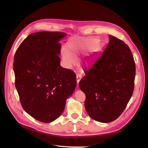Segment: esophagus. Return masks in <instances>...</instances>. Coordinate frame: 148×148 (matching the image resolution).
Wrapping results in <instances>:
<instances>
[{
	"mask_svg": "<svg viewBox=\"0 0 148 148\" xmlns=\"http://www.w3.org/2000/svg\"><path fill=\"white\" fill-rule=\"evenodd\" d=\"M76 78H77V82L78 84V82H79V81L81 80V79L82 78V75L80 74H77Z\"/></svg>",
	"mask_w": 148,
	"mask_h": 148,
	"instance_id": "obj_1",
	"label": "esophagus"
}]
</instances>
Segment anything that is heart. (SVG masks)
Returning <instances> with one entry per match:
<instances>
[{
	"label": "heart",
	"instance_id": "heart-1",
	"mask_svg": "<svg viewBox=\"0 0 148 148\" xmlns=\"http://www.w3.org/2000/svg\"><path fill=\"white\" fill-rule=\"evenodd\" d=\"M88 41L87 39H82L79 38H75L71 40L69 43V47L73 52L78 53L86 49L87 43ZM62 56L66 64L69 67L75 64L77 58V57L66 47H63L62 49ZM93 62L92 58H89L88 62L91 64Z\"/></svg>",
	"mask_w": 148,
	"mask_h": 148
}]
</instances>
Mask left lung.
I'll use <instances>...</instances> for the list:
<instances>
[{"label":"left lung","mask_w":148,"mask_h":148,"mask_svg":"<svg viewBox=\"0 0 148 148\" xmlns=\"http://www.w3.org/2000/svg\"><path fill=\"white\" fill-rule=\"evenodd\" d=\"M109 43L93 66L86 69L79 82L85 94V108L93 119L107 123L125 109L134 89L135 63L124 42L109 35Z\"/></svg>","instance_id":"obj_1"}]
</instances>
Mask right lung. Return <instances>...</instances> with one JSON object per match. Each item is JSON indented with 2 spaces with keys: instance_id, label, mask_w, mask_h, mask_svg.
Instances as JSON below:
<instances>
[{
  "instance_id": "add662e5",
  "label": "right lung",
  "mask_w": 148,
  "mask_h": 148,
  "mask_svg": "<svg viewBox=\"0 0 148 148\" xmlns=\"http://www.w3.org/2000/svg\"><path fill=\"white\" fill-rule=\"evenodd\" d=\"M61 32H40L29 35L14 57L15 86L24 110L49 123L62 113L67 99L76 87L75 73L60 66Z\"/></svg>"
}]
</instances>
